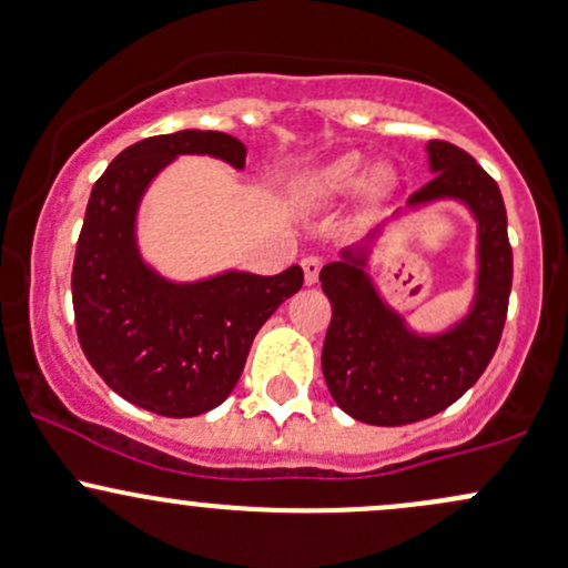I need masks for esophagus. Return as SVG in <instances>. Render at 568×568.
Returning <instances> with one entry per match:
<instances>
[{"label": "esophagus", "mask_w": 568, "mask_h": 568, "mask_svg": "<svg viewBox=\"0 0 568 568\" xmlns=\"http://www.w3.org/2000/svg\"><path fill=\"white\" fill-rule=\"evenodd\" d=\"M320 271H322V257H314V254L303 257V276H306V284H316Z\"/></svg>", "instance_id": "34e87169"}]
</instances>
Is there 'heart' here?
Instances as JSON below:
<instances>
[{
	"label": "heart",
	"instance_id": "heart-1",
	"mask_svg": "<svg viewBox=\"0 0 568 568\" xmlns=\"http://www.w3.org/2000/svg\"><path fill=\"white\" fill-rule=\"evenodd\" d=\"M363 173H365V162L359 160L357 154L338 156V160L325 164V168L316 170V173L311 175L306 192L314 194V197H335V194H346L363 181ZM376 181L382 184L384 175H376Z\"/></svg>",
	"mask_w": 568,
	"mask_h": 568
}]
</instances>
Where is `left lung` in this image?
I'll list each match as a JSON object with an SVG mask.
<instances>
[{
    "label": "left lung",
    "mask_w": 568,
    "mask_h": 568,
    "mask_svg": "<svg viewBox=\"0 0 568 568\" xmlns=\"http://www.w3.org/2000/svg\"><path fill=\"white\" fill-rule=\"evenodd\" d=\"M428 162L436 175L408 197V209L460 200L477 219L479 273L468 314L444 333H414L365 273L368 246L344 248L320 273L333 306L322 346L327 389L349 417L384 428L419 423L453 406L496 355L509 306L511 246L501 189L471 154L447 140H430Z\"/></svg>",
    "instance_id": "left-lung-1"
}]
</instances>
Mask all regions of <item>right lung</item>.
Masks as SVG:
<instances>
[{
  "mask_svg": "<svg viewBox=\"0 0 568 568\" xmlns=\"http://www.w3.org/2000/svg\"><path fill=\"white\" fill-rule=\"evenodd\" d=\"M181 154L246 164V145L224 132L181 130L130 145L91 189L72 265L75 331L91 368L121 398L162 417H197L222 404L254 335L303 286L301 265L189 284L145 265L135 241L140 200Z\"/></svg>",
  "mask_w": 568,
  "mask_h": 568,
  "instance_id": "1",
  "label": "right lung"
}]
</instances>
